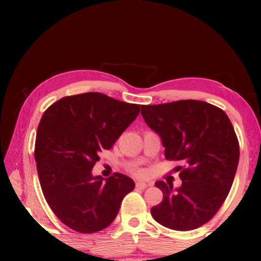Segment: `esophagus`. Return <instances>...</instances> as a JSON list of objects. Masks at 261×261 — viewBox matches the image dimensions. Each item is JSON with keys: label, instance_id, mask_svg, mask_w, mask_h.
Instances as JSON below:
<instances>
[{"label": "esophagus", "instance_id": "esophagus-1", "mask_svg": "<svg viewBox=\"0 0 261 261\" xmlns=\"http://www.w3.org/2000/svg\"><path fill=\"white\" fill-rule=\"evenodd\" d=\"M149 184H147V182H145V181H137L136 182V188L137 189H141V190H143V189H146L148 187Z\"/></svg>", "mask_w": 261, "mask_h": 261}]
</instances>
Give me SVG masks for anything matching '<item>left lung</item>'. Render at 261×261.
<instances>
[{"instance_id":"obj_1","label":"left lung","mask_w":261,"mask_h":261,"mask_svg":"<svg viewBox=\"0 0 261 261\" xmlns=\"http://www.w3.org/2000/svg\"><path fill=\"white\" fill-rule=\"evenodd\" d=\"M141 114L160 135L166 160L178 161L181 187L157 181L163 200L151 210L162 226L191 230L208 222L228 195L239 162L232 122L220 108L201 100L141 106Z\"/></svg>"}]
</instances>
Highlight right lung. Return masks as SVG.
Segmentation results:
<instances>
[{"instance_id": "right-lung-1", "label": "right lung", "mask_w": 261, "mask_h": 261, "mask_svg": "<svg viewBox=\"0 0 261 261\" xmlns=\"http://www.w3.org/2000/svg\"><path fill=\"white\" fill-rule=\"evenodd\" d=\"M140 113L97 92L68 95L45 110L35 140V162L45 200L66 226L80 233L107 228L125 195L134 190L128 176H93L99 152L110 149Z\"/></svg>"}]
</instances>
